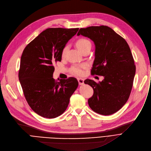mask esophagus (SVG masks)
<instances>
[{"instance_id": "34e87169", "label": "esophagus", "mask_w": 151, "mask_h": 151, "mask_svg": "<svg viewBox=\"0 0 151 151\" xmlns=\"http://www.w3.org/2000/svg\"><path fill=\"white\" fill-rule=\"evenodd\" d=\"M77 81H78V82L79 83V85H83L84 83V80L83 78H77Z\"/></svg>"}]
</instances>
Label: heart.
<instances>
[{
  "label": "heart",
  "mask_w": 151,
  "mask_h": 151,
  "mask_svg": "<svg viewBox=\"0 0 151 151\" xmlns=\"http://www.w3.org/2000/svg\"><path fill=\"white\" fill-rule=\"evenodd\" d=\"M76 45L78 49L82 52L86 49L87 48H91V42L90 40L86 38H80L77 40ZM68 50V45H66L61 51V57H64L66 54ZM86 66L85 65H74L70 68V71L73 74L76 76H82L83 74V69L86 68Z\"/></svg>",
  "instance_id": "b5f03b06"
}]
</instances>
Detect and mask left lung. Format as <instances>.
Here are the masks:
<instances>
[{
	"mask_svg": "<svg viewBox=\"0 0 151 151\" xmlns=\"http://www.w3.org/2000/svg\"><path fill=\"white\" fill-rule=\"evenodd\" d=\"M80 35L95 44L91 74L104 77L98 83L90 79L84 81L94 91L88 105L97 113L113 114L126 103L132 89L136 66L130 49L124 39L106 25L81 28L77 33Z\"/></svg>",
	"mask_w": 151,
	"mask_h": 151,
	"instance_id": "left-lung-1",
	"label": "left lung"
}]
</instances>
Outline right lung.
Returning <instances> with one entry per match:
<instances>
[{"label": "right lung", "instance_id": "add662e5", "mask_svg": "<svg viewBox=\"0 0 151 151\" xmlns=\"http://www.w3.org/2000/svg\"><path fill=\"white\" fill-rule=\"evenodd\" d=\"M78 28H49L25 47L18 77L25 98L31 109L46 118L58 117L66 110L78 86L74 77L53 78L54 65L61 60V51Z\"/></svg>", "mask_w": 151, "mask_h": 151}]
</instances>
